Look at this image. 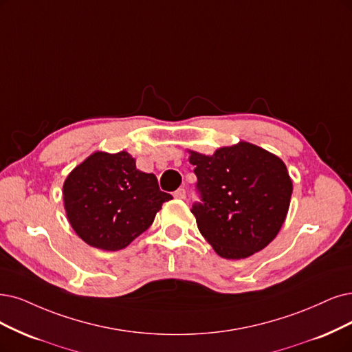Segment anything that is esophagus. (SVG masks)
<instances>
[{
  "label": "esophagus",
  "mask_w": 352,
  "mask_h": 352,
  "mask_svg": "<svg viewBox=\"0 0 352 352\" xmlns=\"http://www.w3.org/2000/svg\"><path fill=\"white\" fill-rule=\"evenodd\" d=\"M174 197H175V199H179V200L186 199V190H184V188H178V190L174 192Z\"/></svg>",
  "instance_id": "34e87169"
}]
</instances>
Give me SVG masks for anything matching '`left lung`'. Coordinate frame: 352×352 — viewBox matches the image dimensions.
<instances>
[{
    "label": "left lung",
    "instance_id": "obj_1",
    "mask_svg": "<svg viewBox=\"0 0 352 352\" xmlns=\"http://www.w3.org/2000/svg\"><path fill=\"white\" fill-rule=\"evenodd\" d=\"M188 152L201 199L191 213L204 239L228 259L264 250L289 212L293 183L285 164L248 142L213 155Z\"/></svg>",
    "mask_w": 352,
    "mask_h": 352
}]
</instances>
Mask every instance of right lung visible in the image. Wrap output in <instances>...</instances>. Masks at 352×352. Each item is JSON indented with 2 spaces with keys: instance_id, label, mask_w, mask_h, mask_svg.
<instances>
[{
  "instance_id": "right-lung-1",
  "label": "right lung",
  "mask_w": 352,
  "mask_h": 352,
  "mask_svg": "<svg viewBox=\"0 0 352 352\" xmlns=\"http://www.w3.org/2000/svg\"><path fill=\"white\" fill-rule=\"evenodd\" d=\"M173 196L153 174L142 173L126 151L94 152L63 183V204L72 229L85 243L119 251L145 232Z\"/></svg>"
}]
</instances>
